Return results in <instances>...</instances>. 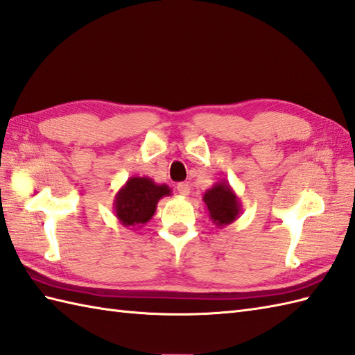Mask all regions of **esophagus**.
Returning <instances> with one entry per match:
<instances>
[{
    "label": "esophagus",
    "instance_id": "obj_1",
    "mask_svg": "<svg viewBox=\"0 0 355 355\" xmlns=\"http://www.w3.org/2000/svg\"><path fill=\"white\" fill-rule=\"evenodd\" d=\"M178 193H179L180 196H184V198H187V196L190 194V185L185 184V182L178 184Z\"/></svg>",
    "mask_w": 355,
    "mask_h": 355
}]
</instances>
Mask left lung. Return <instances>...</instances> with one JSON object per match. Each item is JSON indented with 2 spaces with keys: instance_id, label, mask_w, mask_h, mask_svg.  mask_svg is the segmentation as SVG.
Returning a JSON list of instances; mask_svg holds the SVG:
<instances>
[{
  "instance_id": "left-lung-1",
  "label": "left lung",
  "mask_w": 355,
  "mask_h": 355,
  "mask_svg": "<svg viewBox=\"0 0 355 355\" xmlns=\"http://www.w3.org/2000/svg\"><path fill=\"white\" fill-rule=\"evenodd\" d=\"M208 216L217 227L235 222L241 214V203L227 180H218L205 191L203 199Z\"/></svg>"
}]
</instances>
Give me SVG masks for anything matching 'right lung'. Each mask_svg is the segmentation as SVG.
I'll use <instances>...</instances> for the list:
<instances>
[{
	"label": "right lung",
	"mask_w": 355,
	"mask_h": 355,
	"mask_svg": "<svg viewBox=\"0 0 355 355\" xmlns=\"http://www.w3.org/2000/svg\"><path fill=\"white\" fill-rule=\"evenodd\" d=\"M165 196H171L168 185L147 176H132L115 194V217L125 227H141L155 216L157 202Z\"/></svg>",
	"instance_id": "right-lung-1"
}]
</instances>
